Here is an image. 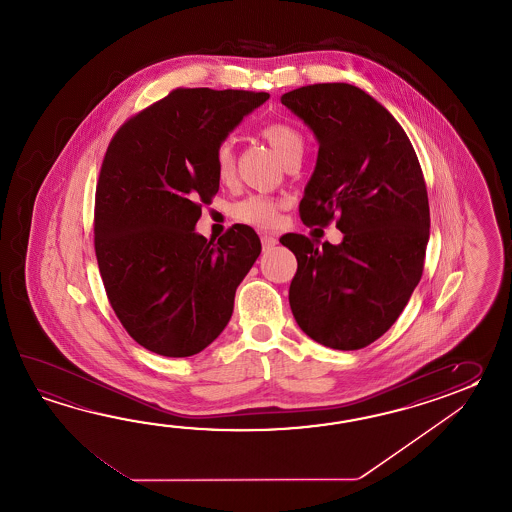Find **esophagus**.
Here are the masks:
<instances>
[{
  "label": "esophagus",
  "instance_id": "1",
  "mask_svg": "<svg viewBox=\"0 0 512 512\" xmlns=\"http://www.w3.org/2000/svg\"><path fill=\"white\" fill-rule=\"evenodd\" d=\"M278 243V240L272 236V234H261V245H263V251H271L272 247Z\"/></svg>",
  "mask_w": 512,
  "mask_h": 512
}]
</instances>
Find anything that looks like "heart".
<instances>
[{
    "label": "heart",
    "instance_id": "b5f03b06",
    "mask_svg": "<svg viewBox=\"0 0 512 512\" xmlns=\"http://www.w3.org/2000/svg\"><path fill=\"white\" fill-rule=\"evenodd\" d=\"M261 137L271 144L272 150L285 163L293 155L304 152V137L287 122H269L261 128ZM214 170L221 183H230L236 174L234 150L230 141L219 142L214 152ZM282 203L272 197L252 194L234 205V216L252 227L271 229L280 218Z\"/></svg>",
    "mask_w": 512,
    "mask_h": 512
}]
</instances>
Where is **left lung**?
<instances>
[{"label":"left lung","mask_w":512,"mask_h":512,"mask_svg":"<svg viewBox=\"0 0 512 512\" xmlns=\"http://www.w3.org/2000/svg\"><path fill=\"white\" fill-rule=\"evenodd\" d=\"M282 104L318 142L302 221L324 227L338 216L344 234L322 249L302 234L280 240L298 261L289 287L294 320L327 348H366L393 326L421 280L430 238L425 177L401 124L360 87H298Z\"/></svg>","instance_id":"8db88e82"}]
</instances>
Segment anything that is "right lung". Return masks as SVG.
<instances>
[{"label": "right lung", "mask_w": 512, "mask_h": 512, "mask_svg": "<svg viewBox=\"0 0 512 512\" xmlns=\"http://www.w3.org/2000/svg\"><path fill=\"white\" fill-rule=\"evenodd\" d=\"M269 93L175 89L111 139L95 197V252L120 324L163 357H192L229 324L238 285L260 256L238 225L197 234L219 190L214 152Z\"/></svg>", "instance_id": "1"}]
</instances>
